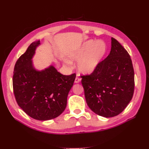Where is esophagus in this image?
I'll return each instance as SVG.
<instances>
[{
  "label": "esophagus",
  "instance_id": "1",
  "mask_svg": "<svg viewBox=\"0 0 149 149\" xmlns=\"http://www.w3.org/2000/svg\"><path fill=\"white\" fill-rule=\"evenodd\" d=\"M81 81V79L79 77H76L75 79V83H79Z\"/></svg>",
  "mask_w": 149,
  "mask_h": 149
}]
</instances>
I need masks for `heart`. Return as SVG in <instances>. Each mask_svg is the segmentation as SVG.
Masks as SVG:
<instances>
[{"label": "heart", "instance_id": "heart-1", "mask_svg": "<svg viewBox=\"0 0 149 149\" xmlns=\"http://www.w3.org/2000/svg\"><path fill=\"white\" fill-rule=\"evenodd\" d=\"M105 52L106 45L104 42L89 40L70 52L68 55L69 60H66L65 63L70 65V61H78V70L83 74H90L99 65Z\"/></svg>", "mask_w": 149, "mask_h": 149}]
</instances>
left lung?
<instances>
[{
	"mask_svg": "<svg viewBox=\"0 0 149 149\" xmlns=\"http://www.w3.org/2000/svg\"><path fill=\"white\" fill-rule=\"evenodd\" d=\"M88 107L106 118L119 115L130 102L134 93V72L129 53L111 38V49L92 74L82 76Z\"/></svg>",
	"mask_w": 149,
	"mask_h": 149,
	"instance_id": "8db88e82",
	"label": "left lung"
}]
</instances>
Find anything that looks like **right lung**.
Returning <instances> with one entry per match:
<instances>
[{"instance_id":"1","label":"right lung","mask_w":149,"mask_h":149,"mask_svg":"<svg viewBox=\"0 0 149 149\" xmlns=\"http://www.w3.org/2000/svg\"><path fill=\"white\" fill-rule=\"evenodd\" d=\"M40 45V40L33 42L17 60L13 86L20 108L31 118L44 121L55 118L64 111L76 75H63L53 65L36 70L32 59Z\"/></svg>"}]
</instances>
